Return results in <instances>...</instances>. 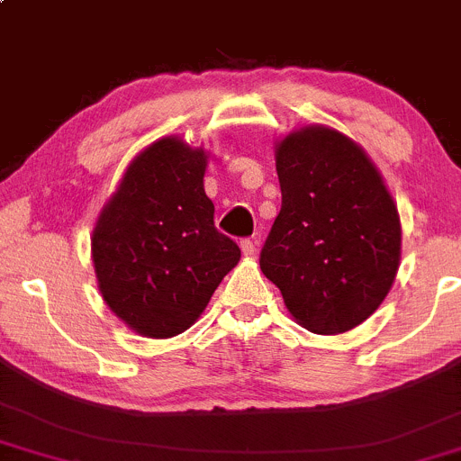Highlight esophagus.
<instances>
[{
  "instance_id": "obj_1",
  "label": "esophagus",
  "mask_w": 461,
  "mask_h": 461,
  "mask_svg": "<svg viewBox=\"0 0 461 461\" xmlns=\"http://www.w3.org/2000/svg\"><path fill=\"white\" fill-rule=\"evenodd\" d=\"M241 253L246 255V258H255L258 255V241L255 240H241Z\"/></svg>"
}]
</instances>
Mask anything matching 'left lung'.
I'll use <instances>...</instances> for the list:
<instances>
[{"label": "left lung", "mask_w": 461, "mask_h": 461, "mask_svg": "<svg viewBox=\"0 0 461 461\" xmlns=\"http://www.w3.org/2000/svg\"><path fill=\"white\" fill-rule=\"evenodd\" d=\"M282 211L259 253L262 273L311 333H344L377 311L400 268L391 193L357 144L311 126L277 146Z\"/></svg>", "instance_id": "1"}]
</instances>
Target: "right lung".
<instances>
[{"label":"right lung","mask_w":461,"mask_h":461,"mask_svg":"<svg viewBox=\"0 0 461 461\" xmlns=\"http://www.w3.org/2000/svg\"><path fill=\"white\" fill-rule=\"evenodd\" d=\"M203 150L159 140L128 166L93 232L99 291L132 330L173 337L202 315L240 246L217 230Z\"/></svg>","instance_id":"1"}]
</instances>
